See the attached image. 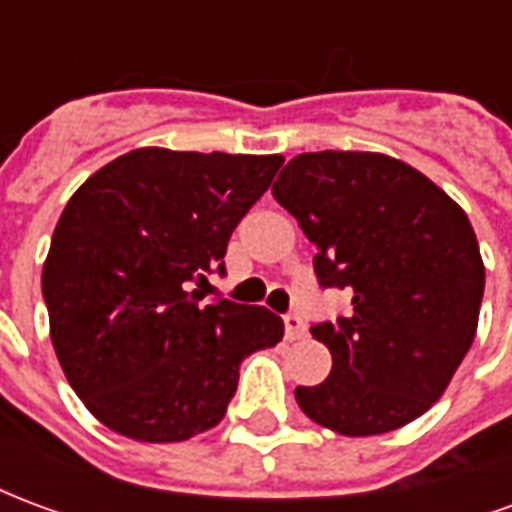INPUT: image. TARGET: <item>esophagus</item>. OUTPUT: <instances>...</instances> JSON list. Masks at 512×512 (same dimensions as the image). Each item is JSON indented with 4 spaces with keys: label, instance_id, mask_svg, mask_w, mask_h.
I'll return each mask as SVG.
<instances>
[{
    "label": "esophagus",
    "instance_id": "34e87169",
    "mask_svg": "<svg viewBox=\"0 0 512 512\" xmlns=\"http://www.w3.org/2000/svg\"><path fill=\"white\" fill-rule=\"evenodd\" d=\"M285 334H288V340H301V337H307V326L301 321L299 315H285Z\"/></svg>",
    "mask_w": 512,
    "mask_h": 512
}]
</instances>
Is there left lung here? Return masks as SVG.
Masks as SVG:
<instances>
[{"label": "left lung", "mask_w": 512, "mask_h": 512, "mask_svg": "<svg viewBox=\"0 0 512 512\" xmlns=\"http://www.w3.org/2000/svg\"><path fill=\"white\" fill-rule=\"evenodd\" d=\"M271 194L315 246L318 282L351 293L348 318L310 329L332 373L296 386L301 411L354 439L422 417L480 318L485 266L461 205L406 161L359 150L290 158Z\"/></svg>", "instance_id": "1"}]
</instances>
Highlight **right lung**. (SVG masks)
<instances>
[{"label":"right lung","mask_w":512,"mask_h":512,"mask_svg":"<svg viewBox=\"0 0 512 512\" xmlns=\"http://www.w3.org/2000/svg\"><path fill=\"white\" fill-rule=\"evenodd\" d=\"M282 156L136 147L76 189L51 235L43 299L62 373L120 436L186 441L219 425L246 356L285 323L266 307L200 304L235 224Z\"/></svg>","instance_id":"add662e5"}]
</instances>
